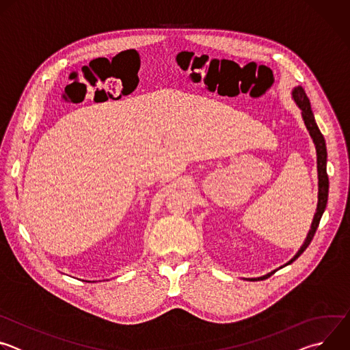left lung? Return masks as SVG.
Masks as SVG:
<instances>
[{
    "label": "left lung",
    "instance_id": "8db88e82",
    "mask_svg": "<svg viewBox=\"0 0 350 350\" xmlns=\"http://www.w3.org/2000/svg\"><path fill=\"white\" fill-rule=\"evenodd\" d=\"M292 99L293 103L296 104V107L301 109V113H302V119L305 122V126L314 142V146H316V154H317V177H319V193H317V209H316V213H314V217H313V221H312V226H310V230L302 243V246L297 249V252L293 255V258L291 260H288L285 265L280 266L278 269H282L288 265H291L292 262H295L299 256H301L305 249L309 246V243L312 242L314 234H316V230L319 227V223L321 220V216L325 211V206H327V201H328V188H329V183H328V176H327V146H325V139L321 134V131L319 130V126L316 123V119H314V115H313V111H312V107H310V101L308 95L305 94L304 88L301 85H297L295 88H292ZM278 269H274L271 270L270 273L262 275V277H254V278H243L246 281H259V280H266L269 278L271 274H274Z\"/></svg>",
    "mask_w": 350,
    "mask_h": 350
}]
</instances>
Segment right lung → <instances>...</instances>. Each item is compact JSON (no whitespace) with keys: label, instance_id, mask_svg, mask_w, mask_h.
<instances>
[{"label":"right lung","instance_id":"obj_1","mask_svg":"<svg viewBox=\"0 0 350 350\" xmlns=\"http://www.w3.org/2000/svg\"><path fill=\"white\" fill-rule=\"evenodd\" d=\"M88 282H90V281H88ZM92 282H94V281H92Z\"/></svg>","mask_w":350,"mask_h":350}]
</instances>
